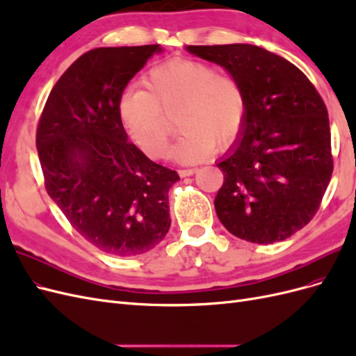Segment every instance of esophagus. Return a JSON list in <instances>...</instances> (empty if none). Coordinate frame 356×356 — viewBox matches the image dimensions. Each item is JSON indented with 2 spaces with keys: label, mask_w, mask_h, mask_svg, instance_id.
<instances>
[{
  "label": "esophagus",
  "mask_w": 356,
  "mask_h": 356,
  "mask_svg": "<svg viewBox=\"0 0 356 356\" xmlns=\"http://www.w3.org/2000/svg\"><path fill=\"white\" fill-rule=\"evenodd\" d=\"M196 172H197L196 168H191V169H179L178 174H179V177L184 178V177H191L193 174H196Z\"/></svg>",
  "instance_id": "1"
}]
</instances>
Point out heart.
Instances as JSON below:
<instances>
[{
	"instance_id": "heart-1",
	"label": "heart",
	"mask_w": 356,
	"mask_h": 356,
	"mask_svg": "<svg viewBox=\"0 0 356 356\" xmlns=\"http://www.w3.org/2000/svg\"><path fill=\"white\" fill-rule=\"evenodd\" d=\"M144 90L129 89L118 101V118L144 154L163 156L177 115L181 136L169 157L181 163L207 159L213 147L227 148L239 136L246 117V96L232 74L209 63L170 59L149 70Z\"/></svg>"
}]
</instances>
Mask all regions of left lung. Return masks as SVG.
Here are the masks:
<instances>
[{"mask_svg": "<svg viewBox=\"0 0 356 356\" xmlns=\"http://www.w3.org/2000/svg\"><path fill=\"white\" fill-rule=\"evenodd\" d=\"M234 75L246 96L239 136L220 160L224 182L213 200L236 238L267 245L314 218L332 174L327 106L286 59L251 44L187 46Z\"/></svg>", "mask_w": 356, "mask_h": 356, "instance_id": "1", "label": "left lung"}]
</instances>
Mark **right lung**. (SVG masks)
Instances as JSON below:
<instances>
[{
	"label": "right lung",
	"mask_w": 356,
	"mask_h": 356,
	"mask_svg": "<svg viewBox=\"0 0 356 356\" xmlns=\"http://www.w3.org/2000/svg\"><path fill=\"white\" fill-rule=\"evenodd\" d=\"M159 44L84 53L51 89L37 129L46 190L83 238L117 257L148 252L170 227L175 170L149 160L118 118V101Z\"/></svg>",
	"instance_id": "right-lung-1"
}]
</instances>
